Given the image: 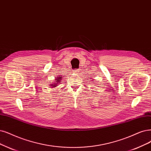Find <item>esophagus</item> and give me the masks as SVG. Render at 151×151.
Instances as JSON below:
<instances>
[{"instance_id":"obj_1","label":"esophagus","mask_w":151,"mask_h":151,"mask_svg":"<svg viewBox=\"0 0 151 151\" xmlns=\"http://www.w3.org/2000/svg\"><path fill=\"white\" fill-rule=\"evenodd\" d=\"M79 70H78V69H75V70H73V73H78V72H79Z\"/></svg>"}]
</instances>
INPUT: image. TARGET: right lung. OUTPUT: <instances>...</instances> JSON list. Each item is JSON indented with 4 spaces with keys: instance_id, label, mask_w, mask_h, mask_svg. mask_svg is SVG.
Here are the masks:
<instances>
[{
    "instance_id": "add662e5",
    "label": "right lung",
    "mask_w": 151,
    "mask_h": 151,
    "mask_svg": "<svg viewBox=\"0 0 151 151\" xmlns=\"http://www.w3.org/2000/svg\"><path fill=\"white\" fill-rule=\"evenodd\" d=\"M61 77H60V78H57V79H56V83H53V85H51V86H52V88H54V87H55V86H58V83H60L61 81H60V80H61Z\"/></svg>"
}]
</instances>
